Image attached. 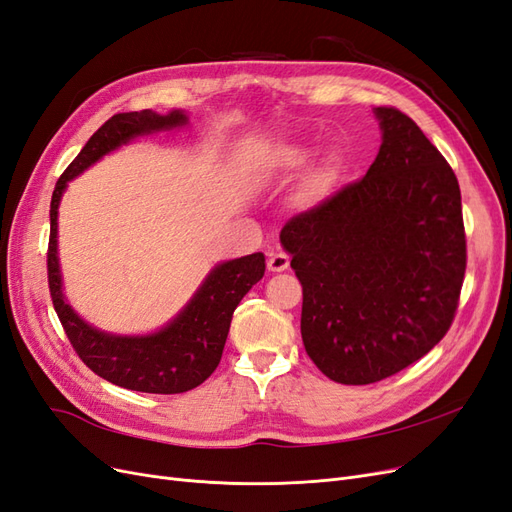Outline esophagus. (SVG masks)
Returning a JSON list of instances; mask_svg holds the SVG:
<instances>
[{
	"label": "esophagus",
	"mask_w": 512,
	"mask_h": 512,
	"mask_svg": "<svg viewBox=\"0 0 512 512\" xmlns=\"http://www.w3.org/2000/svg\"><path fill=\"white\" fill-rule=\"evenodd\" d=\"M267 267H269V271H273V273H282V271H286V269L290 267V256L284 254V252H275V254L269 256Z\"/></svg>",
	"instance_id": "obj_1"
}]
</instances>
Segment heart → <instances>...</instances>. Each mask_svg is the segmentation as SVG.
I'll list each match as a JSON object with an SVG mask.
<instances>
[{"mask_svg":"<svg viewBox=\"0 0 512 512\" xmlns=\"http://www.w3.org/2000/svg\"><path fill=\"white\" fill-rule=\"evenodd\" d=\"M312 149L299 141H277L262 149L252 162V179L260 185H273L288 181L309 162ZM333 177L331 166H318L305 179V190L312 196H322L329 190Z\"/></svg>","mask_w":512,"mask_h":512,"instance_id":"obj_1","label":"heart"}]
</instances>
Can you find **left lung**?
Segmentation results:
<instances>
[{
  "label": "left lung",
  "instance_id": "left-lung-1",
  "mask_svg": "<svg viewBox=\"0 0 512 512\" xmlns=\"http://www.w3.org/2000/svg\"><path fill=\"white\" fill-rule=\"evenodd\" d=\"M367 175L282 228L303 286L309 359L339 384H371L425 356L451 327L466 273L453 168L416 123L378 106Z\"/></svg>",
  "mask_w": 512,
  "mask_h": 512
}]
</instances>
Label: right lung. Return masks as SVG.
<instances>
[{"label": "right lung", "mask_w": 512, "mask_h": 512, "mask_svg": "<svg viewBox=\"0 0 512 512\" xmlns=\"http://www.w3.org/2000/svg\"><path fill=\"white\" fill-rule=\"evenodd\" d=\"M190 126V117L181 108L160 115L156 111L117 113L89 138L66 173L59 177L51 198V239H49V288L55 312L83 363L108 382L130 391L173 395L203 384L222 359L232 312L250 288L265 275V254L224 260L215 265L179 314L164 327L121 335L102 331L89 324L70 305L64 292V275L59 265L57 232L59 203L68 183L83 175L89 166L108 153L130 145L136 138L173 132Z\"/></svg>", "instance_id": "1"}]
</instances>
